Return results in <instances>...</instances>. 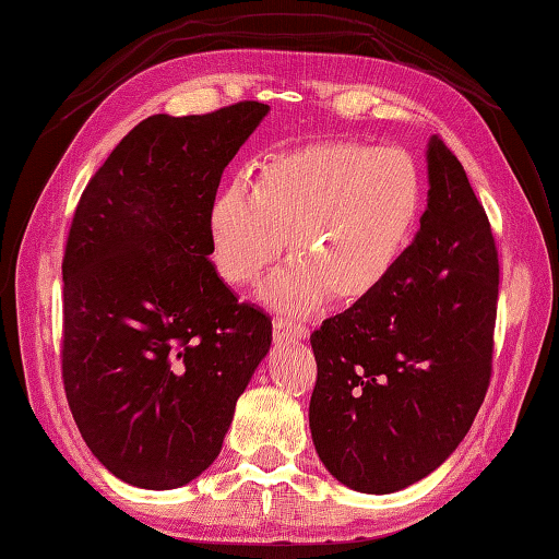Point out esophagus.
<instances>
[{
    "label": "esophagus",
    "instance_id": "1",
    "mask_svg": "<svg viewBox=\"0 0 559 559\" xmlns=\"http://www.w3.org/2000/svg\"><path fill=\"white\" fill-rule=\"evenodd\" d=\"M306 335H308V328L296 323V320H288V318L273 320V337H276L278 343H296V340H306Z\"/></svg>",
    "mask_w": 559,
    "mask_h": 559
}]
</instances>
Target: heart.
Instances as JSON below:
<instances>
[{
  "label": "heart",
  "instance_id": "obj_1",
  "mask_svg": "<svg viewBox=\"0 0 559 559\" xmlns=\"http://www.w3.org/2000/svg\"><path fill=\"white\" fill-rule=\"evenodd\" d=\"M421 177L392 145L325 140L263 159L249 185L226 182L210 204L212 263L236 288L259 283L288 239L290 261L261 288L283 313L328 293L359 300L390 276L419 219Z\"/></svg>",
  "mask_w": 559,
  "mask_h": 559
}]
</instances>
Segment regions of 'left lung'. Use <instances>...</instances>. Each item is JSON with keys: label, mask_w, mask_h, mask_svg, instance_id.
<instances>
[{"label": "left lung", "mask_w": 559, "mask_h": 559, "mask_svg": "<svg viewBox=\"0 0 559 559\" xmlns=\"http://www.w3.org/2000/svg\"><path fill=\"white\" fill-rule=\"evenodd\" d=\"M421 229L390 276L313 335L310 433L359 493H394L447 461L493 367L498 251L456 155L433 135Z\"/></svg>", "instance_id": "8db88e82"}]
</instances>
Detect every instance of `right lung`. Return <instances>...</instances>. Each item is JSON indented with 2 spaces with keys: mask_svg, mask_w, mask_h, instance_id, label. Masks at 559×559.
<instances>
[{
  "mask_svg": "<svg viewBox=\"0 0 559 559\" xmlns=\"http://www.w3.org/2000/svg\"><path fill=\"white\" fill-rule=\"evenodd\" d=\"M269 106L150 116L103 163L63 253V390L83 441L130 486L169 490L219 456L271 318L210 261L224 167Z\"/></svg>",
  "mask_w": 559,
  "mask_h": 559,
  "instance_id": "1",
  "label": "right lung"
}]
</instances>
